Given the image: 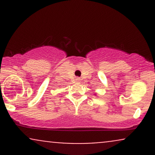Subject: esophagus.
<instances>
[{
	"label": "esophagus",
	"instance_id": "1",
	"mask_svg": "<svg viewBox=\"0 0 155 155\" xmlns=\"http://www.w3.org/2000/svg\"><path fill=\"white\" fill-rule=\"evenodd\" d=\"M76 82H79L80 79H79V78H77V79H76Z\"/></svg>",
	"mask_w": 155,
	"mask_h": 155
}]
</instances>
